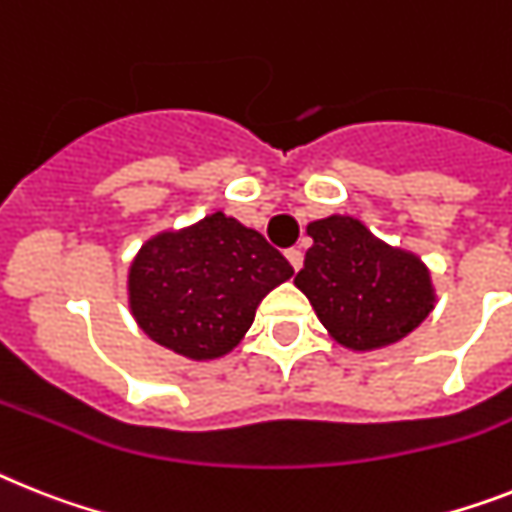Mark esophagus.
Returning a JSON list of instances; mask_svg holds the SVG:
<instances>
[{"label":"esophagus","mask_w":512,"mask_h":512,"mask_svg":"<svg viewBox=\"0 0 512 512\" xmlns=\"http://www.w3.org/2000/svg\"><path fill=\"white\" fill-rule=\"evenodd\" d=\"M286 260H289V263H291V268H294V270H299V268H302V263H304V255H302V249H296V247L286 249Z\"/></svg>","instance_id":"obj_1"}]
</instances>
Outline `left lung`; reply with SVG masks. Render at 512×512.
Listing matches in <instances>:
<instances>
[{"mask_svg":"<svg viewBox=\"0 0 512 512\" xmlns=\"http://www.w3.org/2000/svg\"><path fill=\"white\" fill-rule=\"evenodd\" d=\"M312 247L296 273L320 322L341 346L372 351L419 328L435 309L427 265L377 239L362 221L328 216L307 226Z\"/></svg>","mask_w":512,"mask_h":512,"instance_id":"left-lung-1","label":"left lung"}]
</instances>
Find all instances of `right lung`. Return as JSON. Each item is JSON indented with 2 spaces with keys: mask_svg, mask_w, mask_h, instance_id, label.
Segmentation results:
<instances>
[{
  "mask_svg": "<svg viewBox=\"0 0 512 512\" xmlns=\"http://www.w3.org/2000/svg\"><path fill=\"white\" fill-rule=\"evenodd\" d=\"M291 276L289 260L263 234L218 210L148 239L132 260L127 291L150 341L208 362L242 341L257 304Z\"/></svg>",
  "mask_w": 512,
  "mask_h": 512,
  "instance_id": "right-lung-1",
  "label": "right lung"
}]
</instances>
